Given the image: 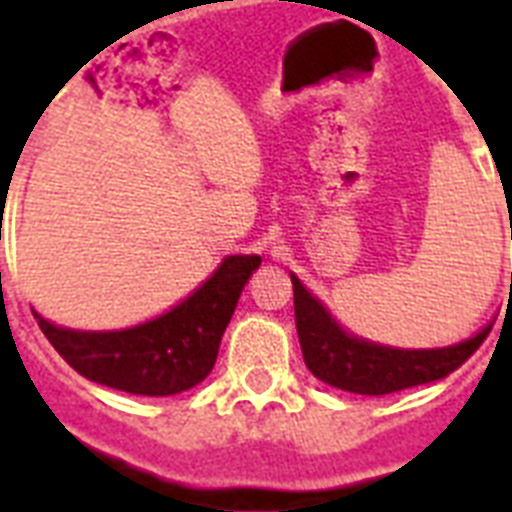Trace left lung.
Segmentation results:
<instances>
[{
    "label": "left lung",
    "mask_w": 512,
    "mask_h": 512,
    "mask_svg": "<svg viewBox=\"0 0 512 512\" xmlns=\"http://www.w3.org/2000/svg\"><path fill=\"white\" fill-rule=\"evenodd\" d=\"M292 287H295L297 337H300L305 366L321 382L361 396H385V393L441 380L465 364L492 332L489 324L476 337L449 348H390L348 335L329 316L327 308L300 284L295 273H292Z\"/></svg>",
    "instance_id": "obj_1"
}]
</instances>
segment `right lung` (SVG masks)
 Returning <instances> with one entry per match:
<instances>
[{
    "mask_svg": "<svg viewBox=\"0 0 512 512\" xmlns=\"http://www.w3.org/2000/svg\"><path fill=\"white\" fill-rule=\"evenodd\" d=\"M257 265V255L225 257L188 300L119 332H76L34 316L52 348L87 380L135 396H175L212 372L225 327Z\"/></svg>",
    "mask_w": 512,
    "mask_h": 512,
    "instance_id": "1",
    "label": "right lung"
}]
</instances>
